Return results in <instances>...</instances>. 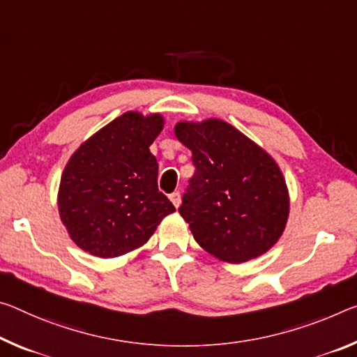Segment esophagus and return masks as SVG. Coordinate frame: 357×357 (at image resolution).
Instances as JSON below:
<instances>
[{
	"label": "esophagus",
	"instance_id": "1",
	"mask_svg": "<svg viewBox=\"0 0 357 357\" xmlns=\"http://www.w3.org/2000/svg\"><path fill=\"white\" fill-rule=\"evenodd\" d=\"M169 200H172L174 208H179V205H181V194H179V192H173V194L169 195Z\"/></svg>",
	"mask_w": 357,
	"mask_h": 357
}]
</instances>
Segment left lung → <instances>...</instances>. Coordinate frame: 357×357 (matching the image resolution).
Returning <instances> with one entry per match:
<instances>
[{
  "label": "left lung",
  "mask_w": 357,
  "mask_h": 357,
  "mask_svg": "<svg viewBox=\"0 0 357 357\" xmlns=\"http://www.w3.org/2000/svg\"><path fill=\"white\" fill-rule=\"evenodd\" d=\"M195 174L179 214L213 257L243 264L276 245L289 218V190L275 158L222 119L179 121Z\"/></svg>",
  "instance_id": "8db88e82"
}]
</instances>
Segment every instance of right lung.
<instances>
[{
	"label": "right lung",
	"instance_id": "1",
	"mask_svg": "<svg viewBox=\"0 0 357 357\" xmlns=\"http://www.w3.org/2000/svg\"><path fill=\"white\" fill-rule=\"evenodd\" d=\"M163 123L160 112L127 111L73 152L56 205L82 251L112 259L139 250L163 218L176 211L158 192V165L149 151Z\"/></svg>",
	"mask_w": 357,
	"mask_h": 357
}]
</instances>
